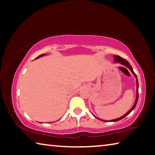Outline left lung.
<instances>
[{
  "mask_svg": "<svg viewBox=\"0 0 155 155\" xmlns=\"http://www.w3.org/2000/svg\"><path fill=\"white\" fill-rule=\"evenodd\" d=\"M114 61H115V62L120 63L121 64H123V65H124V66L127 67V68H129V70H131V72L133 73L135 77H136V78H137V76H136V74H135V72H134L133 69H132L131 66V65H130V64H129V63L128 62V61L125 60V59H123V58H122L121 57H120V56H119V55H114ZM136 83H137V96H136V102H135V104H134V106L132 107L130 110L127 112V113H126L125 115H123V117L119 118V119H114V120H111L110 121H114H114H118V120H120V119H123V118H125V117L127 116V115H128L129 113H130V112L134 109L135 107H136V104H137V100H138V81H137V79H136ZM104 121H105V120H104Z\"/></svg>",
  "mask_w": 155,
  "mask_h": 155,
  "instance_id": "8db88e82",
  "label": "left lung"
}]
</instances>
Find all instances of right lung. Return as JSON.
<instances>
[{
  "label": "right lung",
  "instance_id": "obj_1",
  "mask_svg": "<svg viewBox=\"0 0 155 155\" xmlns=\"http://www.w3.org/2000/svg\"><path fill=\"white\" fill-rule=\"evenodd\" d=\"M45 54H42V55H38V57L37 58H36V59H37V58H41V57H42V56H43Z\"/></svg>",
  "mask_w": 155,
  "mask_h": 155
}]
</instances>
